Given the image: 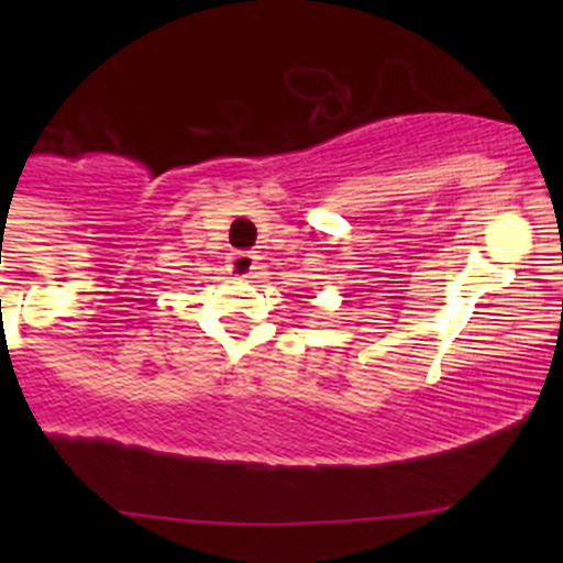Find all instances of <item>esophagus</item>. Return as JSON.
Segmentation results:
<instances>
[{
	"label": "esophagus",
	"mask_w": 563,
	"mask_h": 563,
	"mask_svg": "<svg viewBox=\"0 0 563 563\" xmlns=\"http://www.w3.org/2000/svg\"><path fill=\"white\" fill-rule=\"evenodd\" d=\"M255 261H258V255L250 253V250H245V253H234L231 255V272H234L236 277H250L255 269Z\"/></svg>",
	"instance_id": "1"
}]
</instances>
